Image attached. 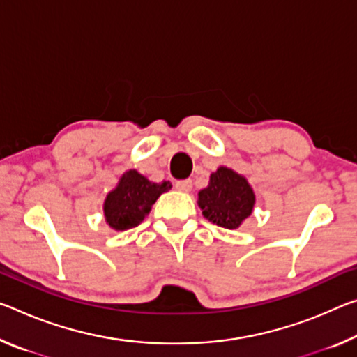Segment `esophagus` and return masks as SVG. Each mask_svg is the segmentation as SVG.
Returning <instances> with one entry per match:
<instances>
[{"label": "esophagus", "instance_id": "34e87169", "mask_svg": "<svg viewBox=\"0 0 357 357\" xmlns=\"http://www.w3.org/2000/svg\"><path fill=\"white\" fill-rule=\"evenodd\" d=\"M174 188L181 192H189L192 189V181L190 179H181L174 183Z\"/></svg>", "mask_w": 357, "mask_h": 357}]
</instances>
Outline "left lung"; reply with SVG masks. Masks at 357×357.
I'll list each match as a JSON object with an SVG mask.
<instances>
[{"instance_id": "1", "label": "left lung", "mask_w": 357, "mask_h": 357, "mask_svg": "<svg viewBox=\"0 0 357 357\" xmlns=\"http://www.w3.org/2000/svg\"><path fill=\"white\" fill-rule=\"evenodd\" d=\"M203 216L224 229H236L252 213L254 192L234 169L220 167L209 176L206 189L199 192Z\"/></svg>"}]
</instances>
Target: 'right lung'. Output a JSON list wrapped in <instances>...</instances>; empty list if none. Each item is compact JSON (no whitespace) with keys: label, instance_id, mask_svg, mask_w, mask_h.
Returning <instances> with one entry per match:
<instances>
[{"label":"right lung","instance_id":"right-lung-1","mask_svg":"<svg viewBox=\"0 0 357 357\" xmlns=\"http://www.w3.org/2000/svg\"><path fill=\"white\" fill-rule=\"evenodd\" d=\"M172 184L151 183L143 174L130 169L119 181L117 188L109 192L105 200V216L107 224L116 230H128L143 222L151 206Z\"/></svg>","mask_w":357,"mask_h":357}]
</instances>
